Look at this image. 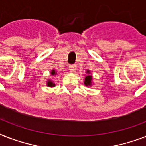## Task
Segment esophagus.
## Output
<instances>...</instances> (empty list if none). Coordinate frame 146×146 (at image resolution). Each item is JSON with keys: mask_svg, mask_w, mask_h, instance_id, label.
Here are the masks:
<instances>
[{"mask_svg": "<svg viewBox=\"0 0 146 146\" xmlns=\"http://www.w3.org/2000/svg\"><path fill=\"white\" fill-rule=\"evenodd\" d=\"M69 70H70V72H75V70H76V65H75V64H72V65H70V66H69Z\"/></svg>", "mask_w": 146, "mask_h": 146, "instance_id": "1", "label": "esophagus"}]
</instances>
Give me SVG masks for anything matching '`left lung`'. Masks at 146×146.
<instances>
[{"mask_svg": "<svg viewBox=\"0 0 146 146\" xmlns=\"http://www.w3.org/2000/svg\"><path fill=\"white\" fill-rule=\"evenodd\" d=\"M87 73H89V71H87ZM91 82H92V76H86V78H85V85L86 86H90L91 85Z\"/></svg>", "mask_w": 146, "mask_h": 146, "instance_id": "1", "label": "left lung"}]
</instances>
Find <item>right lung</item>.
<instances>
[{"mask_svg":"<svg viewBox=\"0 0 146 146\" xmlns=\"http://www.w3.org/2000/svg\"><path fill=\"white\" fill-rule=\"evenodd\" d=\"M56 73H55L54 70L51 71V74H52V75H55ZM48 86L52 87V86H54V83H53L52 82H50V81H48Z\"/></svg>","mask_w":146,"mask_h":146,"instance_id":"obj_1","label":"right lung"}]
</instances>
